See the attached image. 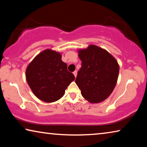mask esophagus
Segmentation results:
<instances>
[{
    "label": "esophagus",
    "instance_id": "34e87169",
    "mask_svg": "<svg viewBox=\"0 0 147 147\" xmlns=\"http://www.w3.org/2000/svg\"><path fill=\"white\" fill-rule=\"evenodd\" d=\"M73 74H74V76H75V78H76V76H77V71H74V72H73Z\"/></svg>",
    "mask_w": 147,
    "mask_h": 147
}]
</instances>
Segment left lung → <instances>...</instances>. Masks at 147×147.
I'll return each mask as SVG.
<instances>
[{
    "instance_id": "obj_1",
    "label": "left lung",
    "mask_w": 147,
    "mask_h": 147,
    "mask_svg": "<svg viewBox=\"0 0 147 147\" xmlns=\"http://www.w3.org/2000/svg\"><path fill=\"white\" fill-rule=\"evenodd\" d=\"M82 67L75 82L86 100L92 104L105 100L117 82L119 65L106 50L94 45L78 50Z\"/></svg>"
}]
</instances>
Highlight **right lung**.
Masks as SVG:
<instances>
[{
    "label": "right lung",
    "instance_id": "obj_1",
    "mask_svg": "<svg viewBox=\"0 0 147 147\" xmlns=\"http://www.w3.org/2000/svg\"><path fill=\"white\" fill-rule=\"evenodd\" d=\"M60 53L45 49L38 54L26 69V79L37 98L53 102L64 95L65 91L75 77L67 71Z\"/></svg>",
    "mask_w": 147,
    "mask_h": 147
}]
</instances>
